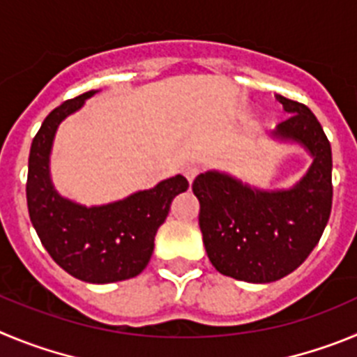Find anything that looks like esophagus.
I'll return each instance as SVG.
<instances>
[{
    "instance_id": "obj_1",
    "label": "esophagus",
    "mask_w": 357,
    "mask_h": 357,
    "mask_svg": "<svg viewBox=\"0 0 357 357\" xmlns=\"http://www.w3.org/2000/svg\"><path fill=\"white\" fill-rule=\"evenodd\" d=\"M197 174H199V169L197 167H194V165H190V167H186L185 169V178L188 179V183H194V179L197 178Z\"/></svg>"
}]
</instances>
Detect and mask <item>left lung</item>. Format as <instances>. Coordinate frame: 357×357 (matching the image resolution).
Here are the masks:
<instances>
[{
    "mask_svg": "<svg viewBox=\"0 0 357 357\" xmlns=\"http://www.w3.org/2000/svg\"><path fill=\"white\" fill-rule=\"evenodd\" d=\"M290 117L271 139L303 147L306 174L288 188H259L222 171L195 178L199 227L211 265L245 282H272L291 274L317 247L333 204V153L313 112L275 96Z\"/></svg>",
    "mask_w": 357,
    "mask_h": 357,
    "instance_id": "obj_1",
    "label": "left lung"
}]
</instances>
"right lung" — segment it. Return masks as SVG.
Here are the masks:
<instances>
[{
	"instance_id": "obj_1",
	"label": "right lung",
	"mask_w": 357,
	"mask_h": 357,
	"mask_svg": "<svg viewBox=\"0 0 357 357\" xmlns=\"http://www.w3.org/2000/svg\"><path fill=\"white\" fill-rule=\"evenodd\" d=\"M96 92L69 99L44 119L31 142L26 201L31 224L51 258L79 281L107 284L135 278L146 268L156 231L165 222L176 195L186 192L188 181L181 174L172 176L149 190L99 206L60 195L50 169L54 135L62 121Z\"/></svg>"
}]
</instances>
